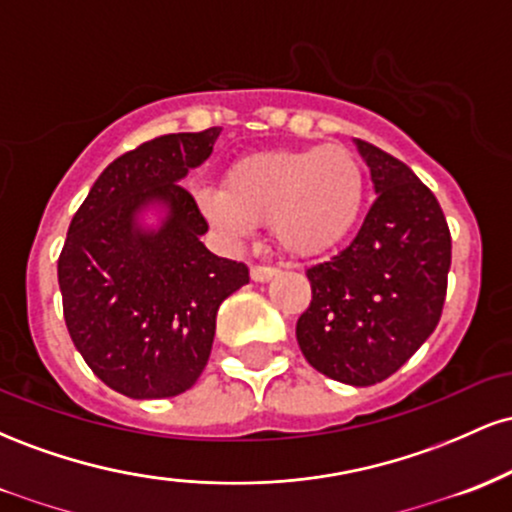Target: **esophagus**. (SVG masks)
Instances as JSON below:
<instances>
[{
  "label": "esophagus",
  "mask_w": 512,
  "mask_h": 512,
  "mask_svg": "<svg viewBox=\"0 0 512 512\" xmlns=\"http://www.w3.org/2000/svg\"><path fill=\"white\" fill-rule=\"evenodd\" d=\"M276 274H279V269H276V267H262V264H255V267L250 269L252 281H260V284H262V281H269Z\"/></svg>",
  "instance_id": "34e87169"
}]
</instances>
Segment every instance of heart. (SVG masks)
<instances>
[{
	"mask_svg": "<svg viewBox=\"0 0 512 512\" xmlns=\"http://www.w3.org/2000/svg\"><path fill=\"white\" fill-rule=\"evenodd\" d=\"M195 204L216 231L240 240L272 223L293 257L330 252L349 238L366 202V173L344 146L274 149L240 156L219 185L195 187Z\"/></svg>",
	"mask_w": 512,
	"mask_h": 512,
	"instance_id": "b5f03b06",
	"label": "heart"
}]
</instances>
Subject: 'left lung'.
Listing matches in <instances>:
<instances>
[{
    "instance_id": "left-lung-1",
    "label": "left lung",
    "mask_w": 512,
    "mask_h": 512,
    "mask_svg": "<svg viewBox=\"0 0 512 512\" xmlns=\"http://www.w3.org/2000/svg\"><path fill=\"white\" fill-rule=\"evenodd\" d=\"M378 199L342 252L310 267L296 339L305 361L339 383L368 387L397 373L436 330L452 257L436 195L407 163L356 139Z\"/></svg>"
}]
</instances>
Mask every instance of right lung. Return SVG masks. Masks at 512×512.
Masks as SVG:
<instances>
[{
    "instance_id": "1",
    "label": "right lung",
    "mask_w": 512,
    "mask_h": 512,
    "mask_svg": "<svg viewBox=\"0 0 512 512\" xmlns=\"http://www.w3.org/2000/svg\"><path fill=\"white\" fill-rule=\"evenodd\" d=\"M219 134H163L115 158L69 223L57 260L64 322L88 368L120 395L190 390L209 361L219 305L250 281L243 262L204 248L209 223L180 185ZM149 203L167 207L156 232L138 226Z\"/></svg>"
}]
</instances>
